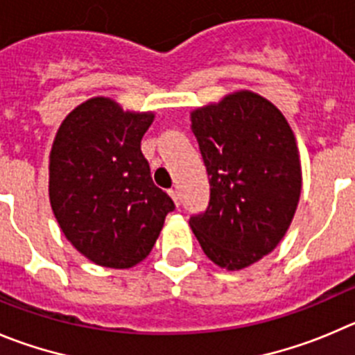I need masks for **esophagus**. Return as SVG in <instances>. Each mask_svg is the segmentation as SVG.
<instances>
[{"label":"esophagus","instance_id":"1","mask_svg":"<svg viewBox=\"0 0 355 355\" xmlns=\"http://www.w3.org/2000/svg\"><path fill=\"white\" fill-rule=\"evenodd\" d=\"M168 194H170L171 200H173L175 205L178 207V205H180V193H178L177 189H170V191H168Z\"/></svg>","mask_w":355,"mask_h":355}]
</instances>
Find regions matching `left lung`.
Segmentation results:
<instances>
[{"mask_svg": "<svg viewBox=\"0 0 355 355\" xmlns=\"http://www.w3.org/2000/svg\"><path fill=\"white\" fill-rule=\"evenodd\" d=\"M210 177V203L189 218L217 266L243 270L289 230L301 194L296 138L282 112L252 91L227 94L191 114Z\"/></svg>", "mask_w": 355, "mask_h": 355, "instance_id": "1", "label": "left lung"}]
</instances>
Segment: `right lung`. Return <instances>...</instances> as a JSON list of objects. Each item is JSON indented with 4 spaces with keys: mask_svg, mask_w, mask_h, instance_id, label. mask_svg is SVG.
<instances>
[{
    "mask_svg": "<svg viewBox=\"0 0 355 355\" xmlns=\"http://www.w3.org/2000/svg\"><path fill=\"white\" fill-rule=\"evenodd\" d=\"M152 121V112H124L98 96L66 115L52 144V211L69 243L99 266L124 270L144 261L175 210L141 154Z\"/></svg>",
    "mask_w": 355,
    "mask_h": 355,
    "instance_id": "add662e5",
    "label": "right lung"
}]
</instances>
